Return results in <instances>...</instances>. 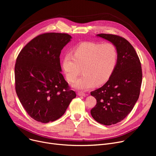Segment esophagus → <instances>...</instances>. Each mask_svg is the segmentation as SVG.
Listing matches in <instances>:
<instances>
[{"label":"esophagus","mask_w":156,"mask_h":156,"mask_svg":"<svg viewBox=\"0 0 156 156\" xmlns=\"http://www.w3.org/2000/svg\"><path fill=\"white\" fill-rule=\"evenodd\" d=\"M77 95H79V96H83V97H85V96L86 95L85 93H84V92H78Z\"/></svg>","instance_id":"esophagus-1"}]
</instances>
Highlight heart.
I'll list each match as a JSON object with an SVG mask.
<instances>
[{
  "mask_svg": "<svg viewBox=\"0 0 156 156\" xmlns=\"http://www.w3.org/2000/svg\"><path fill=\"white\" fill-rule=\"evenodd\" d=\"M117 58V49L112 44L85 42L74 48L71 54L64 56L62 69L67 80L73 82L82 68L83 75L73 87L85 90L108 80L116 67Z\"/></svg>",
  "mask_w": 156,
  "mask_h": 156,
  "instance_id": "1",
  "label": "heart"
}]
</instances>
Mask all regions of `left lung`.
<instances>
[{"label": "left lung", "instance_id": "left-lung-1", "mask_svg": "<svg viewBox=\"0 0 156 156\" xmlns=\"http://www.w3.org/2000/svg\"><path fill=\"white\" fill-rule=\"evenodd\" d=\"M116 47V67L108 81L91 92L97 104L90 111L92 118L101 124H116L132 111L138 99L142 81L140 59L133 47L125 38L111 34H98Z\"/></svg>", "mask_w": 156, "mask_h": 156}]
</instances>
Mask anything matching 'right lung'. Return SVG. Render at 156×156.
Segmentation results:
<instances>
[{
  "instance_id": "obj_1",
  "label": "right lung",
  "mask_w": 156,
  "mask_h": 156,
  "mask_svg": "<svg viewBox=\"0 0 156 156\" xmlns=\"http://www.w3.org/2000/svg\"><path fill=\"white\" fill-rule=\"evenodd\" d=\"M71 38L59 33L38 35L24 46L16 59V94L27 113L37 121L58 119L76 97L61 73L59 56Z\"/></svg>"
}]
</instances>
